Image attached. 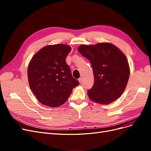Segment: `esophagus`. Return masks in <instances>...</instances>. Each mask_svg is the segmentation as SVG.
<instances>
[{
    "label": "esophagus",
    "instance_id": "obj_1",
    "mask_svg": "<svg viewBox=\"0 0 151 151\" xmlns=\"http://www.w3.org/2000/svg\"><path fill=\"white\" fill-rule=\"evenodd\" d=\"M78 81H79V82L80 83H82V78H79V79H78Z\"/></svg>",
    "mask_w": 151,
    "mask_h": 151
}]
</instances>
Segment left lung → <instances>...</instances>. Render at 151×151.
I'll list each match as a JSON object with an SVG mask.
<instances>
[{"label":"left lung","instance_id":"obj_1","mask_svg":"<svg viewBox=\"0 0 151 151\" xmlns=\"http://www.w3.org/2000/svg\"><path fill=\"white\" fill-rule=\"evenodd\" d=\"M78 51L90 61L94 83L88 91L93 101L108 104L115 101L124 91L130 76L126 56L115 45L99 43L94 45H81Z\"/></svg>","mask_w":151,"mask_h":151}]
</instances>
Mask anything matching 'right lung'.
I'll return each mask as SVG.
<instances>
[{
  "instance_id": "right-lung-1",
  "label": "right lung",
  "mask_w": 151,
  "mask_h": 151,
  "mask_svg": "<svg viewBox=\"0 0 151 151\" xmlns=\"http://www.w3.org/2000/svg\"><path fill=\"white\" fill-rule=\"evenodd\" d=\"M71 47L57 44L40 49L32 57L28 68L31 89L45 106L57 107L68 99L73 88L79 84L72 77L65 58Z\"/></svg>"
}]
</instances>
